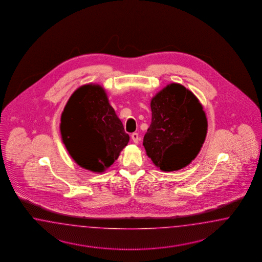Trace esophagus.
<instances>
[{"instance_id": "1", "label": "esophagus", "mask_w": 262, "mask_h": 262, "mask_svg": "<svg viewBox=\"0 0 262 262\" xmlns=\"http://www.w3.org/2000/svg\"><path fill=\"white\" fill-rule=\"evenodd\" d=\"M132 139H133V141H134L135 144H137V143L139 142V140H140L139 135H138V134H136V133H134V134L132 135Z\"/></svg>"}]
</instances>
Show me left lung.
Listing matches in <instances>:
<instances>
[{
    "label": "left lung",
    "instance_id": "8db88e82",
    "mask_svg": "<svg viewBox=\"0 0 262 262\" xmlns=\"http://www.w3.org/2000/svg\"><path fill=\"white\" fill-rule=\"evenodd\" d=\"M151 125L143 139L147 156L164 172L190 164L207 133L206 112L198 98L174 82L151 98Z\"/></svg>",
    "mask_w": 262,
    "mask_h": 262
}]
</instances>
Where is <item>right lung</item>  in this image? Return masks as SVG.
<instances>
[{"instance_id":"add662e5","label":"right lung","mask_w":262,"mask_h":262,"mask_svg":"<svg viewBox=\"0 0 262 262\" xmlns=\"http://www.w3.org/2000/svg\"><path fill=\"white\" fill-rule=\"evenodd\" d=\"M60 135L75 162L95 173L111 167L129 140L103 86L93 83L80 86L69 98Z\"/></svg>"}]
</instances>
